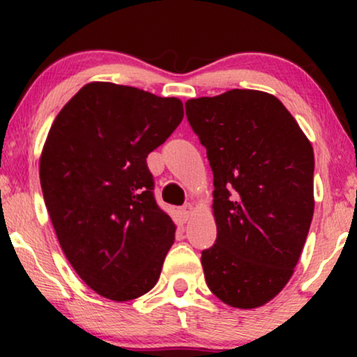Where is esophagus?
Returning a JSON list of instances; mask_svg holds the SVG:
<instances>
[{
	"label": "esophagus",
	"mask_w": 357,
	"mask_h": 357,
	"mask_svg": "<svg viewBox=\"0 0 357 357\" xmlns=\"http://www.w3.org/2000/svg\"><path fill=\"white\" fill-rule=\"evenodd\" d=\"M180 214H182L183 216V219L185 221H187V219L192 216V213H193V204L192 203H187V204H183V206H180Z\"/></svg>",
	"instance_id": "1"
}]
</instances>
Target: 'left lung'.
<instances>
[{"mask_svg": "<svg viewBox=\"0 0 357 357\" xmlns=\"http://www.w3.org/2000/svg\"><path fill=\"white\" fill-rule=\"evenodd\" d=\"M214 175L216 243L206 284L237 309L265 305L291 280L314 216V149L275 96L232 89L185 102Z\"/></svg>", "mask_w": 357, "mask_h": 357, "instance_id": "1", "label": "left lung"}]
</instances>
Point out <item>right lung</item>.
Segmentation results:
<instances>
[{
  "label": "right lung",
  "instance_id": "obj_1",
  "mask_svg": "<svg viewBox=\"0 0 357 357\" xmlns=\"http://www.w3.org/2000/svg\"><path fill=\"white\" fill-rule=\"evenodd\" d=\"M183 104L138 87L89 82L60 110L40 155V185L68 261L115 302L153 289L175 241L146 158L174 133Z\"/></svg>",
  "mask_w": 357,
  "mask_h": 357
}]
</instances>
